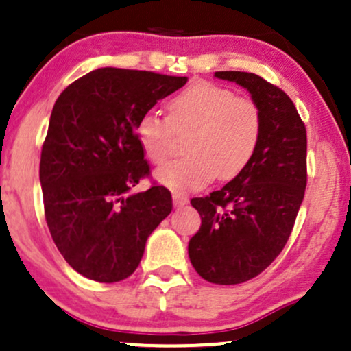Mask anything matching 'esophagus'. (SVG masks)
I'll list each match as a JSON object with an SVG mask.
<instances>
[{
  "label": "esophagus",
  "instance_id": "obj_1",
  "mask_svg": "<svg viewBox=\"0 0 351 351\" xmlns=\"http://www.w3.org/2000/svg\"><path fill=\"white\" fill-rule=\"evenodd\" d=\"M188 196L184 195H178V193H175L173 195V204H175V208H183L184 204H188Z\"/></svg>",
  "mask_w": 351,
  "mask_h": 351
}]
</instances>
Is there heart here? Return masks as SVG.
Here are the masks:
<instances>
[{
	"label": "heart",
	"mask_w": 351,
	"mask_h": 351,
	"mask_svg": "<svg viewBox=\"0 0 351 351\" xmlns=\"http://www.w3.org/2000/svg\"><path fill=\"white\" fill-rule=\"evenodd\" d=\"M263 110L249 97L196 82L168 104V119L145 112L135 125L143 155L153 165L170 156L176 135H186L189 156L160 168L155 178L173 193L204 188L219 176L232 180L251 163L263 138Z\"/></svg>",
	"instance_id": "obj_1"
}]
</instances>
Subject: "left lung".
<instances>
[{
    "label": "left lung",
    "mask_w": 351,
    "mask_h": 351,
    "mask_svg": "<svg viewBox=\"0 0 351 351\" xmlns=\"http://www.w3.org/2000/svg\"><path fill=\"white\" fill-rule=\"evenodd\" d=\"M263 110V138L234 180L191 204L201 228L189 239L193 267L204 280L241 284L259 276L291 236L307 186V132L289 95L251 72L223 71Z\"/></svg>",
    "instance_id": "left-lung-1"
}]
</instances>
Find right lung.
Segmentation results:
<instances>
[{
  "mask_svg": "<svg viewBox=\"0 0 351 351\" xmlns=\"http://www.w3.org/2000/svg\"><path fill=\"white\" fill-rule=\"evenodd\" d=\"M186 77L102 67L72 82L52 108L39 165L44 215L59 252L90 280L135 272L148 236L171 213V193L152 186L135 125Z\"/></svg>",
  "mask_w": 351,
  "mask_h": 351,
  "instance_id": "add662e5",
  "label": "right lung"
}]
</instances>
